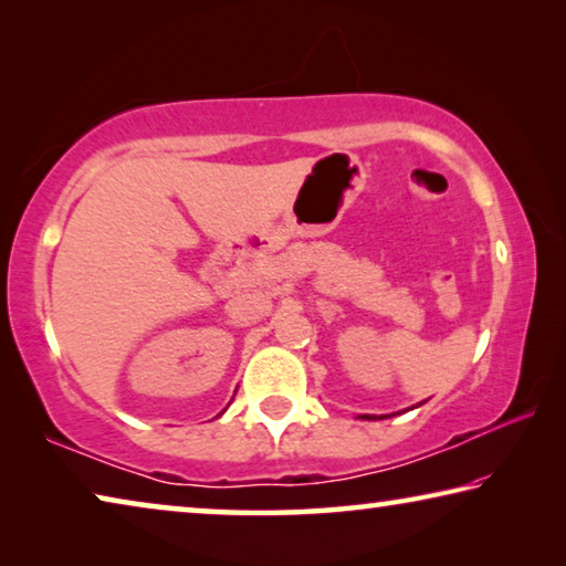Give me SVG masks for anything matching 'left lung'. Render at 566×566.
<instances>
[{
	"instance_id": "8db88e82",
	"label": "left lung",
	"mask_w": 566,
	"mask_h": 566,
	"mask_svg": "<svg viewBox=\"0 0 566 566\" xmlns=\"http://www.w3.org/2000/svg\"><path fill=\"white\" fill-rule=\"evenodd\" d=\"M361 419H371V417H369V415H364V417H361ZM375 419H377V417H375Z\"/></svg>"
}]
</instances>
